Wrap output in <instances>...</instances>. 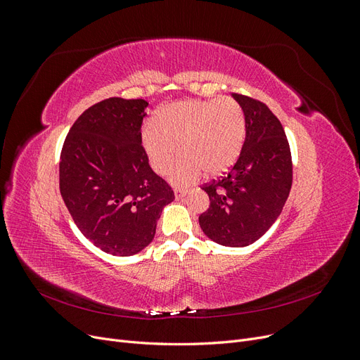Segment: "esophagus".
Returning <instances> with one entry per match:
<instances>
[{
    "instance_id": "34e87169",
    "label": "esophagus",
    "mask_w": 360,
    "mask_h": 360,
    "mask_svg": "<svg viewBox=\"0 0 360 360\" xmlns=\"http://www.w3.org/2000/svg\"><path fill=\"white\" fill-rule=\"evenodd\" d=\"M188 193L186 189H176V198H183Z\"/></svg>"
}]
</instances>
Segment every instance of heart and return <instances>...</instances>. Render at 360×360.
Returning <instances> with one entry per match:
<instances>
[{"label":"heart","mask_w":360,"mask_h":360,"mask_svg":"<svg viewBox=\"0 0 360 360\" xmlns=\"http://www.w3.org/2000/svg\"><path fill=\"white\" fill-rule=\"evenodd\" d=\"M246 120L233 99L183 101L163 106L155 123L141 132V144L150 167L165 176L179 155L183 158L171 172L174 184H191L201 177L226 172L242 153Z\"/></svg>","instance_id":"1"}]
</instances>
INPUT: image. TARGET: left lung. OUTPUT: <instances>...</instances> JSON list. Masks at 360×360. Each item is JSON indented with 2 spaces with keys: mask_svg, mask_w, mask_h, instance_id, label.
I'll list each match as a JSON object with an SVG mask.
<instances>
[{
  "mask_svg": "<svg viewBox=\"0 0 360 360\" xmlns=\"http://www.w3.org/2000/svg\"><path fill=\"white\" fill-rule=\"evenodd\" d=\"M246 120L242 153L221 179L202 184L210 205L200 226L213 242L243 248L275 224L292 183V162L284 127L267 105L233 93Z\"/></svg>",
  "mask_w": 360,
  "mask_h": 360,
  "instance_id": "left-lung-1",
  "label": "left lung"
}]
</instances>
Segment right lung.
<instances>
[{
    "label": "right lung",
    "instance_id": "obj_1",
    "mask_svg": "<svg viewBox=\"0 0 360 360\" xmlns=\"http://www.w3.org/2000/svg\"><path fill=\"white\" fill-rule=\"evenodd\" d=\"M143 99L110 97L84 111L60 155V192L76 226L103 252L129 257L153 240L169 184L141 144Z\"/></svg>",
    "mask_w": 360,
    "mask_h": 360
}]
</instances>
